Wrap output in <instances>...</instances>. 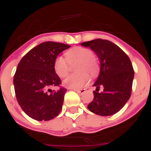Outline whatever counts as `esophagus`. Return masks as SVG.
I'll return each mask as SVG.
<instances>
[{"mask_svg":"<svg viewBox=\"0 0 151 151\" xmlns=\"http://www.w3.org/2000/svg\"><path fill=\"white\" fill-rule=\"evenodd\" d=\"M74 91L79 93H83L84 92H85V89H75Z\"/></svg>","mask_w":151,"mask_h":151,"instance_id":"esophagus-1","label":"esophagus"}]
</instances>
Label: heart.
Listing matches in <instances>:
<instances>
[{
  "label": "heart",
  "mask_w": 151,
  "mask_h": 151,
  "mask_svg": "<svg viewBox=\"0 0 151 151\" xmlns=\"http://www.w3.org/2000/svg\"><path fill=\"white\" fill-rule=\"evenodd\" d=\"M66 59L62 56H58L54 59V70L60 78H64L69 71V64L78 61L77 70L78 73H73L68 76L64 80L63 83L66 87L72 89L81 88L88 82L90 76H95L98 72V63L93 57V52L90 49L82 47H75L66 52Z\"/></svg>",
  "instance_id": "1"
}]
</instances>
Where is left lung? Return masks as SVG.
Here are the masks:
<instances>
[{"label": "left lung", "instance_id": "8db88e82", "mask_svg": "<svg viewBox=\"0 0 151 151\" xmlns=\"http://www.w3.org/2000/svg\"><path fill=\"white\" fill-rule=\"evenodd\" d=\"M81 45L93 50L101 63L99 76L93 84L97 89L87 107L101 116L114 114L124 107L131 95L134 71L130 58L110 40L95 39ZM101 86L103 91L99 93Z\"/></svg>", "mask_w": 151, "mask_h": 151}]
</instances>
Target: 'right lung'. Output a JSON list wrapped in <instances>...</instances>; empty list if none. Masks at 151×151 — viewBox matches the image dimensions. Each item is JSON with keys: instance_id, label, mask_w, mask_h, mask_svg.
I'll return each instance as SVG.
<instances>
[{"instance_id": "add662e5", "label": "right lung", "mask_w": 151, "mask_h": 151, "mask_svg": "<svg viewBox=\"0 0 151 151\" xmlns=\"http://www.w3.org/2000/svg\"><path fill=\"white\" fill-rule=\"evenodd\" d=\"M70 45L47 41L27 52L14 77L15 95L27 115L37 121H50L60 114L67 89L54 70V59ZM60 86L52 91V86Z\"/></svg>"}]
</instances>
